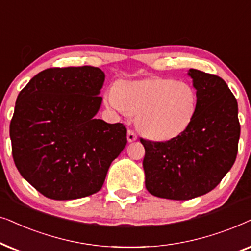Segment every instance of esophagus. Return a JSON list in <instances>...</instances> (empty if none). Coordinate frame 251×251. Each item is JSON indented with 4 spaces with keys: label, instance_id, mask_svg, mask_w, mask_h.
<instances>
[{
    "label": "esophagus",
    "instance_id": "obj_1",
    "mask_svg": "<svg viewBox=\"0 0 251 251\" xmlns=\"http://www.w3.org/2000/svg\"><path fill=\"white\" fill-rule=\"evenodd\" d=\"M136 139H138V136H136L135 133L133 132L132 129H128V131H127V141L133 142V141H135Z\"/></svg>",
    "mask_w": 251,
    "mask_h": 251
}]
</instances>
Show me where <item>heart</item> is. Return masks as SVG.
Wrapping results in <instances>:
<instances>
[{
	"instance_id": "heart-1",
	"label": "heart",
	"mask_w": 251,
	"mask_h": 251,
	"mask_svg": "<svg viewBox=\"0 0 251 251\" xmlns=\"http://www.w3.org/2000/svg\"><path fill=\"white\" fill-rule=\"evenodd\" d=\"M106 105L136 116L147 138L169 141L189 127L198 109V93L188 82L153 76L119 83L105 93Z\"/></svg>"
}]
</instances>
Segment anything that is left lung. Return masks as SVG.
Returning <instances> with one entry per match:
<instances>
[{
    "mask_svg": "<svg viewBox=\"0 0 251 251\" xmlns=\"http://www.w3.org/2000/svg\"><path fill=\"white\" fill-rule=\"evenodd\" d=\"M198 109L189 127L145 147L146 188L153 196L186 201L211 192L234 164L240 139L238 102L218 75L190 69Z\"/></svg>",
    "mask_w": 251,
    "mask_h": 251,
    "instance_id": "obj_1",
    "label": "left lung"
}]
</instances>
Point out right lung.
<instances>
[{"instance_id":"obj_1","label":"right lung","mask_w":251,"mask_h":251,"mask_svg":"<svg viewBox=\"0 0 251 251\" xmlns=\"http://www.w3.org/2000/svg\"><path fill=\"white\" fill-rule=\"evenodd\" d=\"M104 79L94 66L47 69L17 98L10 123L13 160L46 198L65 201L98 193L127 143L123 124L95 118Z\"/></svg>"}]
</instances>
